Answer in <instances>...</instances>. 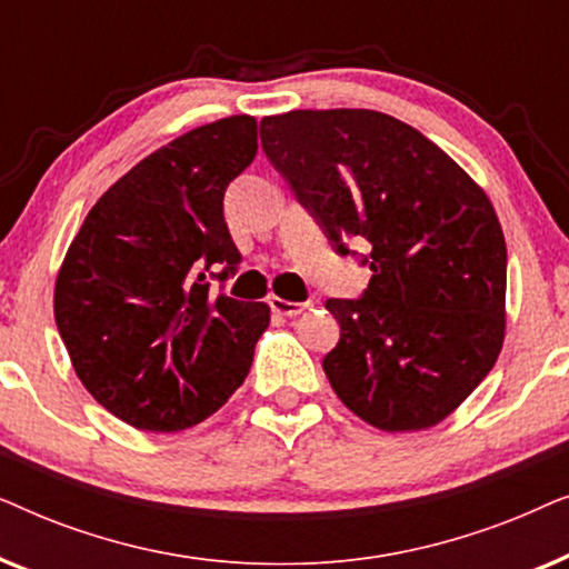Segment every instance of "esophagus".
<instances>
[{
  "label": "esophagus",
  "instance_id": "esophagus-1",
  "mask_svg": "<svg viewBox=\"0 0 569 569\" xmlns=\"http://www.w3.org/2000/svg\"><path fill=\"white\" fill-rule=\"evenodd\" d=\"M269 308L274 310V313H279V316H287V318H292V316H300L302 310H306V302H292V300H282V298H277V295H271V298H269Z\"/></svg>",
  "mask_w": 569,
  "mask_h": 569
}]
</instances>
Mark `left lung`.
I'll use <instances>...</instances> for the list:
<instances>
[{
	"label": "left lung",
	"instance_id": "8db88e82",
	"mask_svg": "<svg viewBox=\"0 0 569 569\" xmlns=\"http://www.w3.org/2000/svg\"><path fill=\"white\" fill-rule=\"evenodd\" d=\"M261 147L337 253L368 240L360 300H326L341 403L386 432L438 425L495 368L508 248L492 201L415 127L368 108L261 119Z\"/></svg>",
	"mask_w": 569,
	"mask_h": 569
}]
</instances>
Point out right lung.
<instances>
[{"label":"right lung","mask_w":569,"mask_h":569,"mask_svg":"<svg viewBox=\"0 0 569 569\" xmlns=\"http://www.w3.org/2000/svg\"><path fill=\"white\" fill-rule=\"evenodd\" d=\"M256 131L253 116H228L147 154L96 201L57 274L53 318L77 378L137 430L212 417L269 326L267 302L209 290L238 271L222 199L256 158Z\"/></svg>","instance_id":"1"}]
</instances>
